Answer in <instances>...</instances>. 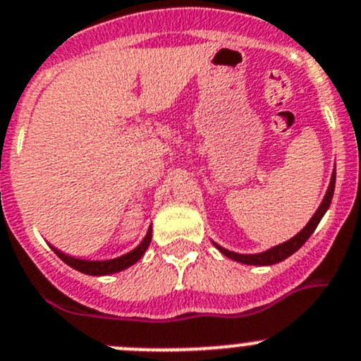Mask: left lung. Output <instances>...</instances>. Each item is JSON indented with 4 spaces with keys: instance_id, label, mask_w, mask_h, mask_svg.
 Listing matches in <instances>:
<instances>
[{
    "instance_id": "obj_1",
    "label": "left lung",
    "mask_w": 361,
    "mask_h": 361,
    "mask_svg": "<svg viewBox=\"0 0 361 361\" xmlns=\"http://www.w3.org/2000/svg\"><path fill=\"white\" fill-rule=\"evenodd\" d=\"M334 191H335V169H334V172H331V179H330V184H328L326 192H324L323 200H321L319 207H317V210L314 212V216L310 217L309 223H307L305 226H303L302 230L298 231L297 235H295V237H291L290 240L283 242V244L274 245V247L267 249V251L255 252V255H244V252L230 251V249L223 247V245H219L217 242H214V240H212V244L216 245V249L221 252V255H224L226 258L233 259V262L244 263V265H256V267L276 265V263L283 262V259L290 258L293 252H297L298 249H300L302 245L305 244L307 238H309L310 235L314 233L316 226L319 224V221L323 219L324 214H326L328 207H330L331 198H334Z\"/></svg>"
}]
</instances>
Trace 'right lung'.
I'll return each instance as SVG.
<instances>
[{"instance_id": "obj_1", "label": "right lung", "mask_w": 361, "mask_h": 361, "mask_svg": "<svg viewBox=\"0 0 361 361\" xmlns=\"http://www.w3.org/2000/svg\"><path fill=\"white\" fill-rule=\"evenodd\" d=\"M151 238H152V228L149 226L144 240H142L137 247L131 249V251L126 252V255L117 256V258H112V259H82V258H75V256H70V255H64L63 251H59V249L54 247V245H51V247L52 251H54L56 255L66 263V265H70L71 269L78 270V272L87 274V276H110V274L123 272V270L130 269L131 265H135V263L145 255L149 244H151Z\"/></svg>"}]
</instances>
